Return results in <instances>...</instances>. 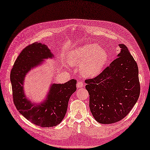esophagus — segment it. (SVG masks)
Wrapping results in <instances>:
<instances>
[{"instance_id": "1", "label": "esophagus", "mask_w": 150, "mask_h": 150, "mask_svg": "<svg viewBox=\"0 0 150 150\" xmlns=\"http://www.w3.org/2000/svg\"><path fill=\"white\" fill-rule=\"evenodd\" d=\"M83 86V83L82 81H78L77 83H76V87L77 88H82Z\"/></svg>"}]
</instances>
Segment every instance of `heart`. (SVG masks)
Masks as SVG:
<instances>
[{"label": "heart", "instance_id": "1", "mask_svg": "<svg viewBox=\"0 0 150 150\" xmlns=\"http://www.w3.org/2000/svg\"><path fill=\"white\" fill-rule=\"evenodd\" d=\"M68 63L80 65L83 76L93 77L98 75L108 60L106 50L97 44H90L73 49L68 54Z\"/></svg>", "mask_w": 150, "mask_h": 150}]
</instances>
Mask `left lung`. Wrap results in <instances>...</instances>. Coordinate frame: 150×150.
<instances>
[{
    "label": "left lung",
    "instance_id": "8db88e82",
    "mask_svg": "<svg viewBox=\"0 0 150 150\" xmlns=\"http://www.w3.org/2000/svg\"><path fill=\"white\" fill-rule=\"evenodd\" d=\"M118 45L121 50L117 58L96 77L85 81L92 115L103 124L127 116L140 94L137 64L127 46Z\"/></svg>",
    "mask_w": 150,
    "mask_h": 150
}]
</instances>
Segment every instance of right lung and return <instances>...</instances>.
<instances>
[{
    "instance_id": "1",
    "label": "right lung",
    "mask_w": 150,
    "mask_h": 150,
    "mask_svg": "<svg viewBox=\"0 0 150 150\" xmlns=\"http://www.w3.org/2000/svg\"><path fill=\"white\" fill-rule=\"evenodd\" d=\"M53 57L47 45L35 42L21 51L10 75L16 109L28 120L42 127H51L60 124L67 113L69 99L76 89V80L71 79L64 83L50 84L43 102L35 103L26 98L23 87L26 75L33 68L41 65L44 59Z\"/></svg>"
}]
</instances>
